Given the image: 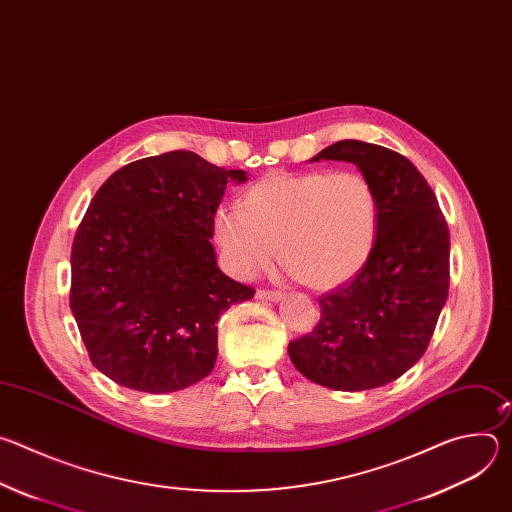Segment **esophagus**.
Wrapping results in <instances>:
<instances>
[{"label":"esophagus","mask_w":512,"mask_h":512,"mask_svg":"<svg viewBox=\"0 0 512 512\" xmlns=\"http://www.w3.org/2000/svg\"><path fill=\"white\" fill-rule=\"evenodd\" d=\"M281 298H283V294L275 289H259L257 291V300H263V302H277Z\"/></svg>","instance_id":"obj_1"}]
</instances>
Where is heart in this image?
<instances>
[{"mask_svg":"<svg viewBox=\"0 0 512 512\" xmlns=\"http://www.w3.org/2000/svg\"><path fill=\"white\" fill-rule=\"evenodd\" d=\"M379 227L373 184L356 170L273 172L214 212V237L239 277L283 267L312 289H330L369 261Z\"/></svg>","mask_w":512,"mask_h":512,"instance_id":"b5f03b06","label":"heart"}]
</instances>
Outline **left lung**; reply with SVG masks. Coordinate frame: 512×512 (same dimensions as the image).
<instances>
[{"label": "left lung", "mask_w": 512, "mask_h": 512, "mask_svg": "<svg viewBox=\"0 0 512 512\" xmlns=\"http://www.w3.org/2000/svg\"><path fill=\"white\" fill-rule=\"evenodd\" d=\"M354 164L375 188V249L346 283L320 296L316 328L289 342L294 367L334 391L383 387L423 356L450 287V231L419 170L383 145L342 139L310 162Z\"/></svg>", "instance_id": "left-lung-1"}]
</instances>
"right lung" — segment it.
<instances>
[{
    "mask_svg": "<svg viewBox=\"0 0 512 512\" xmlns=\"http://www.w3.org/2000/svg\"><path fill=\"white\" fill-rule=\"evenodd\" d=\"M243 170L168 152L117 170L70 253V310L95 367L127 389L172 393L210 375L216 322L255 296L216 265L214 212Z\"/></svg>",
    "mask_w": 512,
    "mask_h": 512,
    "instance_id": "add662e5",
    "label": "right lung"
}]
</instances>
